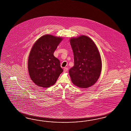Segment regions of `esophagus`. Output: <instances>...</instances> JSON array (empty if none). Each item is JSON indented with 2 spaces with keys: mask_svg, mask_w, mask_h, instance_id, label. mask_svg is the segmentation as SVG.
Listing matches in <instances>:
<instances>
[{
  "mask_svg": "<svg viewBox=\"0 0 131 131\" xmlns=\"http://www.w3.org/2000/svg\"><path fill=\"white\" fill-rule=\"evenodd\" d=\"M67 70H68V68H67V67H65V68H64V72H67Z\"/></svg>",
  "mask_w": 131,
  "mask_h": 131,
  "instance_id": "34e87169",
  "label": "esophagus"
}]
</instances>
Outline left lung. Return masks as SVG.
<instances>
[{"label": "left lung", "instance_id": "8db88e82", "mask_svg": "<svg viewBox=\"0 0 131 131\" xmlns=\"http://www.w3.org/2000/svg\"><path fill=\"white\" fill-rule=\"evenodd\" d=\"M74 66L69 70L73 83L80 88L94 85L101 74L102 60L96 45L89 37L81 36L70 39Z\"/></svg>", "mask_w": 131, "mask_h": 131}]
</instances>
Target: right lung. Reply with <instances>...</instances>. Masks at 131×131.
I'll list each match as a JSON object with an SVG mask.
<instances>
[{
	"label": "right lung",
	"instance_id": "add662e5",
	"mask_svg": "<svg viewBox=\"0 0 131 131\" xmlns=\"http://www.w3.org/2000/svg\"><path fill=\"white\" fill-rule=\"evenodd\" d=\"M62 38L51 35L42 36L34 44L28 60V70L31 80L42 87H50L63 71L60 63L54 56Z\"/></svg>",
	"mask_w": 131,
	"mask_h": 131
}]
</instances>
